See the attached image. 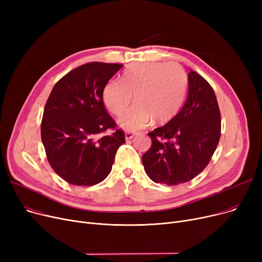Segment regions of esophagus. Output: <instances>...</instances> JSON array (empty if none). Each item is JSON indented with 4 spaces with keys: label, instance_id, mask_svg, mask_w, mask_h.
I'll list each match as a JSON object with an SVG mask.
<instances>
[{
    "label": "esophagus",
    "instance_id": "1",
    "mask_svg": "<svg viewBox=\"0 0 262 262\" xmlns=\"http://www.w3.org/2000/svg\"><path fill=\"white\" fill-rule=\"evenodd\" d=\"M134 136H135L134 132H125V138H126V140L133 139Z\"/></svg>",
    "mask_w": 262,
    "mask_h": 262
}]
</instances>
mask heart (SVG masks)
<instances>
[{
	"mask_svg": "<svg viewBox=\"0 0 262 262\" xmlns=\"http://www.w3.org/2000/svg\"><path fill=\"white\" fill-rule=\"evenodd\" d=\"M188 88V76L177 63L149 62L128 69L122 84L110 81L104 88L106 107L115 116H122L133 102L137 103L121 118V125L129 130L146 126L155 120L164 124L180 112Z\"/></svg>",
	"mask_w": 262,
	"mask_h": 262,
	"instance_id": "1",
	"label": "heart"
}]
</instances>
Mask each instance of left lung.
I'll list each match as a JSON object with an SVG mask.
<instances>
[{
    "mask_svg": "<svg viewBox=\"0 0 262 262\" xmlns=\"http://www.w3.org/2000/svg\"><path fill=\"white\" fill-rule=\"evenodd\" d=\"M188 80L183 109L166 125L147 134L152 145L142 163L157 184L175 186L193 180L207 167L221 137V114L212 87L194 71L189 72Z\"/></svg>",
    "mask_w": 262,
    "mask_h": 262,
    "instance_id": "8db88e82",
    "label": "left lung"
}]
</instances>
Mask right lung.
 Returning <instances> with one entry per match:
<instances>
[{
    "mask_svg": "<svg viewBox=\"0 0 262 262\" xmlns=\"http://www.w3.org/2000/svg\"><path fill=\"white\" fill-rule=\"evenodd\" d=\"M123 64L88 62L61 77L47 101L41 121L48 161L76 186L101 183L112 171L125 135L106 112L103 92ZM113 131L110 135L101 133Z\"/></svg>",
    "mask_w": 262,
    "mask_h": 262,
    "instance_id": "obj_1",
    "label": "right lung"
}]
</instances>
